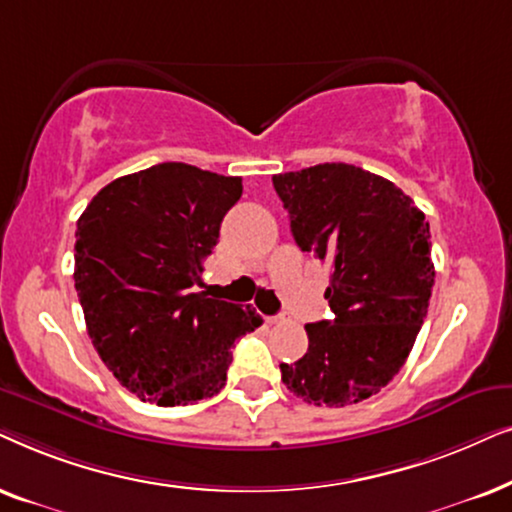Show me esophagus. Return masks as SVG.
Masks as SVG:
<instances>
[{
  "instance_id": "esophagus-1",
  "label": "esophagus",
  "mask_w": 512,
  "mask_h": 512,
  "mask_svg": "<svg viewBox=\"0 0 512 512\" xmlns=\"http://www.w3.org/2000/svg\"><path fill=\"white\" fill-rule=\"evenodd\" d=\"M264 320H267L269 325H281V323H285V316H267Z\"/></svg>"
}]
</instances>
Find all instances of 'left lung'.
<instances>
[{
  "label": "left lung",
  "instance_id": "8db88e82",
  "mask_svg": "<svg viewBox=\"0 0 512 512\" xmlns=\"http://www.w3.org/2000/svg\"><path fill=\"white\" fill-rule=\"evenodd\" d=\"M299 248L332 267V320L309 323V351L281 377L297 398L344 407L379 393L410 356L428 313L431 227L403 189L351 163L274 175Z\"/></svg>",
  "mask_w": 512,
  "mask_h": 512
}]
</instances>
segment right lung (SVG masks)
<instances>
[{
  "instance_id": "add662e5",
  "label": "right lung",
  "mask_w": 512,
  "mask_h": 512,
  "mask_svg": "<svg viewBox=\"0 0 512 512\" xmlns=\"http://www.w3.org/2000/svg\"><path fill=\"white\" fill-rule=\"evenodd\" d=\"M241 177L156 163L102 187L77 222L74 288L88 337L124 388L161 407L213 398L252 306L194 292Z\"/></svg>"
}]
</instances>
